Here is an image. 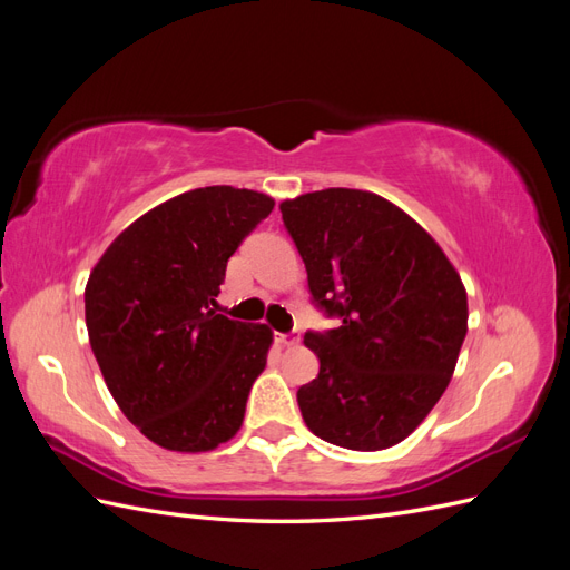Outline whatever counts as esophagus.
Segmentation results:
<instances>
[{"label": "esophagus", "mask_w": 570, "mask_h": 570, "mask_svg": "<svg viewBox=\"0 0 570 570\" xmlns=\"http://www.w3.org/2000/svg\"><path fill=\"white\" fill-rule=\"evenodd\" d=\"M275 340H278L281 347H297V344H299V333H287V335L281 333Z\"/></svg>", "instance_id": "esophagus-1"}]
</instances>
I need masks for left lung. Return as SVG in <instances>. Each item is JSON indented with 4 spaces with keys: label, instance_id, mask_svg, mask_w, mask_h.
Segmentation results:
<instances>
[{
    "label": "left lung",
    "instance_id": "1",
    "mask_svg": "<svg viewBox=\"0 0 570 570\" xmlns=\"http://www.w3.org/2000/svg\"><path fill=\"white\" fill-rule=\"evenodd\" d=\"M281 212L314 302L342 321L304 335L321 361L297 392L306 428L354 452L400 444L454 375L469 331L461 275L428 230L366 189H318Z\"/></svg>",
    "mask_w": 570,
    "mask_h": 570
}]
</instances>
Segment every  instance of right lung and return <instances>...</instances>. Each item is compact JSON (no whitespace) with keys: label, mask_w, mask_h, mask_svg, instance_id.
Here are the masks:
<instances>
[{"label":"right lung","mask_w":570,"mask_h":570,"mask_svg":"<svg viewBox=\"0 0 570 570\" xmlns=\"http://www.w3.org/2000/svg\"><path fill=\"white\" fill-rule=\"evenodd\" d=\"M273 197L197 187L120 233L85 285V323L126 419L168 452L235 438L266 368L273 331L216 314L228 258L273 212Z\"/></svg>","instance_id":"obj_1"}]
</instances>
